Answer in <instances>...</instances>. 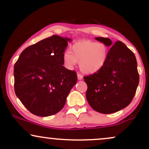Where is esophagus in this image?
I'll use <instances>...</instances> for the list:
<instances>
[{
    "mask_svg": "<svg viewBox=\"0 0 149 149\" xmlns=\"http://www.w3.org/2000/svg\"><path fill=\"white\" fill-rule=\"evenodd\" d=\"M77 76H78V80H82L83 79V76H82L81 74H80V73H78V74H77Z\"/></svg>",
    "mask_w": 149,
    "mask_h": 149,
    "instance_id": "obj_1",
    "label": "esophagus"
}]
</instances>
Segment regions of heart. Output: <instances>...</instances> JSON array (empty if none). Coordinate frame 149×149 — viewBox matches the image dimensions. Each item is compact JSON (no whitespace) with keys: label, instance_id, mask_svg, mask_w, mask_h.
<instances>
[{"label":"heart","instance_id":"b5f03b06","mask_svg":"<svg viewBox=\"0 0 149 149\" xmlns=\"http://www.w3.org/2000/svg\"><path fill=\"white\" fill-rule=\"evenodd\" d=\"M71 52L63 55L64 64L72 68L79 63L80 70L85 74H95L105 66L109 55V49L104 42L89 40H80L71 46Z\"/></svg>","mask_w":149,"mask_h":149}]
</instances>
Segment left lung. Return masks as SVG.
Segmentation results:
<instances>
[{
    "label": "left lung",
    "mask_w": 149,
    "mask_h": 149,
    "mask_svg": "<svg viewBox=\"0 0 149 149\" xmlns=\"http://www.w3.org/2000/svg\"><path fill=\"white\" fill-rule=\"evenodd\" d=\"M95 39L107 46L113 45L108 38ZM84 80L88 85L87 100L94 110L104 114L118 111L130 104L139 85L134 54L123 42L116 41L109 49L103 69L85 76Z\"/></svg>",
    "instance_id": "left-lung-1"
}]
</instances>
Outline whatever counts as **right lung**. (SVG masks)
<instances>
[{
  "mask_svg": "<svg viewBox=\"0 0 149 149\" xmlns=\"http://www.w3.org/2000/svg\"><path fill=\"white\" fill-rule=\"evenodd\" d=\"M71 39L54 35L29 46L14 66L15 92L31 113L46 117L60 111L77 82L63 55Z\"/></svg>",
  "mask_w": 149,
  "mask_h": 149,
  "instance_id": "1",
  "label": "right lung"
}]
</instances>
